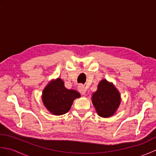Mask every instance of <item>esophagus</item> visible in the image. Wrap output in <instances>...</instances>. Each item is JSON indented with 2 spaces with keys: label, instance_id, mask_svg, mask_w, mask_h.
Returning <instances> with one entry per match:
<instances>
[{
  "label": "esophagus",
  "instance_id": "esophagus-1",
  "mask_svg": "<svg viewBox=\"0 0 156 156\" xmlns=\"http://www.w3.org/2000/svg\"><path fill=\"white\" fill-rule=\"evenodd\" d=\"M78 91L83 95H84L86 94V92H87V89L85 88V87L82 84L79 85L78 87Z\"/></svg>",
  "mask_w": 156,
  "mask_h": 156
}]
</instances>
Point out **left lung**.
Returning <instances> with one entry per match:
<instances>
[{
  "label": "left lung",
  "instance_id": "obj_1",
  "mask_svg": "<svg viewBox=\"0 0 156 156\" xmlns=\"http://www.w3.org/2000/svg\"><path fill=\"white\" fill-rule=\"evenodd\" d=\"M92 103L98 115L108 117L113 115L121 102L120 94L111 83L102 80L92 95Z\"/></svg>",
  "mask_w": 156,
  "mask_h": 156
}]
</instances>
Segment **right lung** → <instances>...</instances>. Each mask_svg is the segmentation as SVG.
Segmentation results:
<instances>
[{
	"label": "right lung",
	"instance_id": "obj_1",
	"mask_svg": "<svg viewBox=\"0 0 156 156\" xmlns=\"http://www.w3.org/2000/svg\"><path fill=\"white\" fill-rule=\"evenodd\" d=\"M80 97L77 91L66 88L64 82L58 78L45 87L42 99L49 112L55 115H60L68 112L74 99Z\"/></svg>",
	"mask_w": 156,
	"mask_h": 156
}]
</instances>
